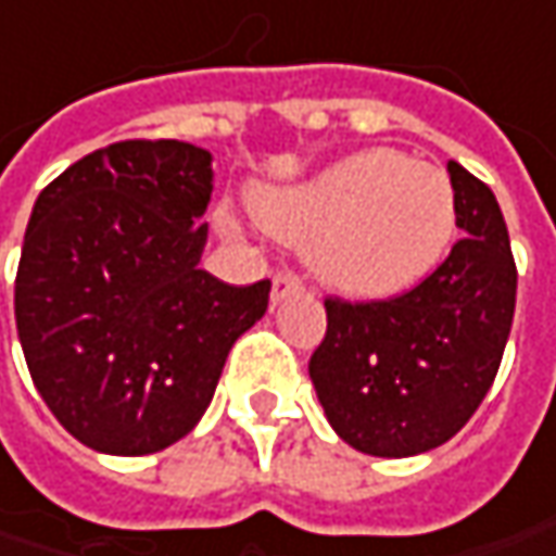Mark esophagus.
<instances>
[{
    "mask_svg": "<svg viewBox=\"0 0 556 556\" xmlns=\"http://www.w3.org/2000/svg\"><path fill=\"white\" fill-rule=\"evenodd\" d=\"M302 279L295 277V274L279 270L277 277H274V292H270V299H274V304H279L282 299H289V295H295V292H302Z\"/></svg>",
    "mask_w": 556,
    "mask_h": 556,
    "instance_id": "1",
    "label": "esophagus"
}]
</instances>
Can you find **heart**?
<instances>
[{
	"mask_svg": "<svg viewBox=\"0 0 556 556\" xmlns=\"http://www.w3.org/2000/svg\"><path fill=\"white\" fill-rule=\"evenodd\" d=\"M254 214L279 239L311 242L307 264L324 286L351 299H392L442 264L457 195L442 167L370 149L302 186L261 192Z\"/></svg>",
	"mask_w": 556,
	"mask_h": 556,
	"instance_id": "b5f03b06",
	"label": "heart"
}]
</instances>
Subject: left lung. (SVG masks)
<instances>
[{"instance_id":"left-lung-1","label":"left lung","mask_w":556,"mask_h":556,"mask_svg":"<svg viewBox=\"0 0 556 556\" xmlns=\"http://www.w3.org/2000/svg\"><path fill=\"white\" fill-rule=\"evenodd\" d=\"M467 232L410 292L326 299L307 374L329 426L374 457H414L457 435L495 382L517 307V264L495 192L447 161Z\"/></svg>"}]
</instances>
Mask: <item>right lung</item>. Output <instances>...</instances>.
I'll use <instances>...</instances> for the list:
<instances>
[{
  "label": "right lung",
  "instance_id": "add662e5",
  "mask_svg": "<svg viewBox=\"0 0 556 556\" xmlns=\"http://www.w3.org/2000/svg\"><path fill=\"white\" fill-rule=\"evenodd\" d=\"M211 152L127 139L39 192L14 279L17 339L55 420L102 454H155L202 420L270 279L199 267Z\"/></svg>",
  "mask_w": 556,
  "mask_h": 556
}]
</instances>
